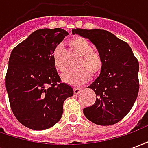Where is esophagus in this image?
<instances>
[{
    "mask_svg": "<svg viewBox=\"0 0 148 148\" xmlns=\"http://www.w3.org/2000/svg\"><path fill=\"white\" fill-rule=\"evenodd\" d=\"M81 91H82V88H78V87L74 88V94H78V93H81Z\"/></svg>",
    "mask_w": 148,
    "mask_h": 148,
    "instance_id": "esophagus-1",
    "label": "esophagus"
}]
</instances>
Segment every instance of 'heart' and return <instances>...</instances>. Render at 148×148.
<instances>
[{"label":"heart","mask_w":148,"mask_h":148,"mask_svg":"<svg viewBox=\"0 0 148 148\" xmlns=\"http://www.w3.org/2000/svg\"><path fill=\"white\" fill-rule=\"evenodd\" d=\"M71 47L82 56L78 67H82L74 71H68L65 73L62 78L66 83L79 86L85 83L89 78V73L96 75L101 71L103 66V59L98 52L93 51L90 42L83 37L77 36L71 39ZM62 46H58L53 53V61L56 70L63 72L66 70L62 62Z\"/></svg>","instance_id":"b5f03b06"}]
</instances>
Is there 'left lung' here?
Instances as JSON below:
<instances>
[{
	"instance_id": "obj_1",
	"label": "left lung",
	"mask_w": 148,
	"mask_h": 148,
	"mask_svg": "<svg viewBox=\"0 0 148 148\" xmlns=\"http://www.w3.org/2000/svg\"><path fill=\"white\" fill-rule=\"evenodd\" d=\"M72 34L88 39L103 59L99 76L87 87L96 93V101L83 109L85 116L98 125H112L129 112L139 92V62L130 46L108 31L72 30Z\"/></svg>"
}]
</instances>
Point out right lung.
<instances>
[{
    "mask_svg": "<svg viewBox=\"0 0 148 148\" xmlns=\"http://www.w3.org/2000/svg\"><path fill=\"white\" fill-rule=\"evenodd\" d=\"M62 28L35 31L15 47L8 60L5 86L12 111L32 130L51 127L62 117L73 88L61 83L53 61L57 46L68 36Z\"/></svg>",
    "mask_w": 148,
    "mask_h": 148,
    "instance_id": "add662e5",
    "label": "right lung"
}]
</instances>
